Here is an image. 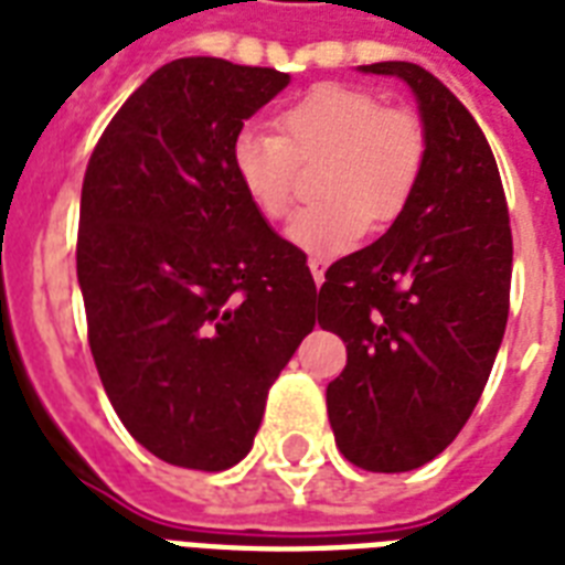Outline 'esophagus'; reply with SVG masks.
I'll return each mask as SVG.
<instances>
[{"label": "esophagus", "mask_w": 565, "mask_h": 565, "mask_svg": "<svg viewBox=\"0 0 565 565\" xmlns=\"http://www.w3.org/2000/svg\"><path fill=\"white\" fill-rule=\"evenodd\" d=\"M308 266H310V275H313V281H317V284L326 281V269H328V260H326V257L313 255V257H310V260H308Z\"/></svg>", "instance_id": "esophagus-1"}]
</instances>
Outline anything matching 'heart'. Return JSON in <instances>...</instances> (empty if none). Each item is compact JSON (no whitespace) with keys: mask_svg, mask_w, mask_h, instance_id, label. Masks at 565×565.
Masks as SVG:
<instances>
[{"mask_svg":"<svg viewBox=\"0 0 565 565\" xmlns=\"http://www.w3.org/2000/svg\"><path fill=\"white\" fill-rule=\"evenodd\" d=\"M281 135L257 126L231 140V172L237 188L266 220H284L292 204L296 158L326 152L319 202L292 216L287 237L305 252L340 255L366 234L370 222L386 225L411 202L419 184L428 137L407 108H381L358 84H313L278 114Z\"/></svg>","mask_w":565,"mask_h":565,"instance_id":"heart-1","label":"heart"}]
</instances>
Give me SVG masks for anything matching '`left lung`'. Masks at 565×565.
<instances>
[{"label": "left lung", "mask_w": 565, "mask_h": 565, "mask_svg": "<svg viewBox=\"0 0 565 565\" xmlns=\"http://www.w3.org/2000/svg\"><path fill=\"white\" fill-rule=\"evenodd\" d=\"M361 73L411 87L428 152L384 237L326 273L319 326L349 352L328 384V419L345 460L411 472L460 434L487 386L508 326L513 237L499 167L463 102L419 64Z\"/></svg>", "instance_id": "obj_1"}]
</instances>
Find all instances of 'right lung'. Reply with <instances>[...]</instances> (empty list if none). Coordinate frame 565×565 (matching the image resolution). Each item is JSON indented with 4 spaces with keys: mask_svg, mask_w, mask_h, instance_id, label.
<instances>
[{
    "mask_svg": "<svg viewBox=\"0 0 565 565\" xmlns=\"http://www.w3.org/2000/svg\"><path fill=\"white\" fill-rule=\"evenodd\" d=\"M287 84L269 66L170 61L84 172L75 264L93 361L128 434L172 466L239 463L269 386L317 326L305 255L248 204L228 158Z\"/></svg>",
    "mask_w": 565,
    "mask_h": 565,
    "instance_id": "1",
    "label": "right lung"
}]
</instances>
